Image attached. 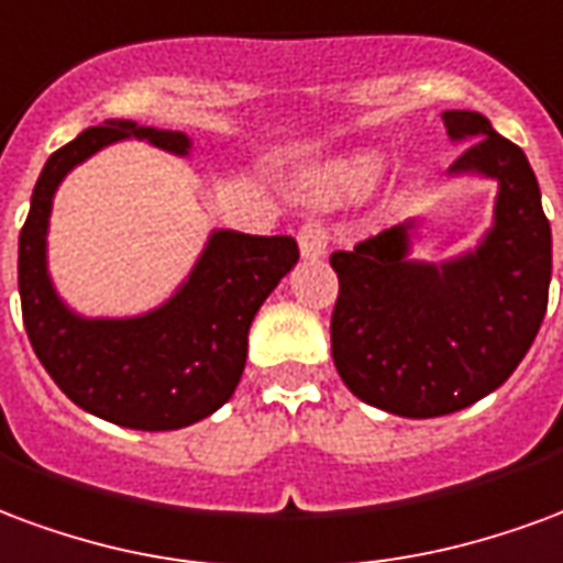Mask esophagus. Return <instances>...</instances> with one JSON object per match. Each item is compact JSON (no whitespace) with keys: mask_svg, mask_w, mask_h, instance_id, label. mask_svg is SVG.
Returning a JSON list of instances; mask_svg holds the SVG:
<instances>
[{"mask_svg":"<svg viewBox=\"0 0 563 563\" xmlns=\"http://www.w3.org/2000/svg\"><path fill=\"white\" fill-rule=\"evenodd\" d=\"M327 242H330V228L321 219H309L299 228V252L302 257H323L327 254Z\"/></svg>","mask_w":563,"mask_h":563,"instance_id":"34e87169","label":"esophagus"}]
</instances>
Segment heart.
<instances>
[{
    "label": "heart",
    "mask_w": 563,
    "mask_h": 563,
    "mask_svg": "<svg viewBox=\"0 0 563 563\" xmlns=\"http://www.w3.org/2000/svg\"><path fill=\"white\" fill-rule=\"evenodd\" d=\"M380 176V158L375 155H360L354 162L335 167L332 174H327L323 179H318L311 191L327 200V203H342V200H356L372 191V186Z\"/></svg>",
    "instance_id": "b5f03b06"
}]
</instances>
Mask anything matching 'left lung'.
Here are the masks:
<instances>
[{"mask_svg":"<svg viewBox=\"0 0 563 563\" xmlns=\"http://www.w3.org/2000/svg\"><path fill=\"white\" fill-rule=\"evenodd\" d=\"M444 125L467 143L446 174L498 183L477 249L444 264L413 261L408 219L330 257L332 363L356 399L411 420L462 411L516 372L552 278V231L525 152L474 110H446Z\"/></svg>","mask_w":563,"mask_h":563,"instance_id":"8db88e82","label":"left lung"}]
</instances>
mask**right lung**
I'll return each instance as SVG.
<instances>
[{"mask_svg":"<svg viewBox=\"0 0 563 563\" xmlns=\"http://www.w3.org/2000/svg\"><path fill=\"white\" fill-rule=\"evenodd\" d=\"M146 141L188 155L183 131L108 119L77 134L44 164L18 252L23 323L32 351L65 396L141 432H170L216 413L240 384L249 327L299 261L294 236L212 231L176 294L137 318H84L63 302L47 273L53 195L89 155L117 141Z\"/></svg>","mask_w":563,"mask_h":563,"instance_id":"1","label":"right lung"}]
</instances>
